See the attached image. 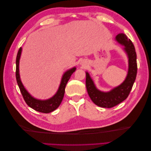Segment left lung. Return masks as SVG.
Segmentation results:
<instances>
[{
  "instance_id": "left-lung-1",
  "label": "left lung",
  "mask_w": 151,
  "mask_h": 151,
  "mask_svg": "<svg viewBox=\"0 0 151 151\" xmlns=\"http://www.w3.org/2000/svg\"><path fill=\"white\" fill-rule=\"evenodd\" d=\"M115 40L123 47V49L128 57L129 67L124 81L110 91H102L96 87L89 73L86 72V86L89 97L96 105L102 108H110L124 101L129 96L136 78L137 56L132 42L123 33L118 34Z\"/></svg>"
}]
</instances>
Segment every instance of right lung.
Instances as JSON below:
<instances>
[{"label": "right lung", "mask_w": 151, "mask_h": 151, "mask_svg": "<svg viewBox=\"0 0 151 151\" xmlns=\"http://www.w3.org/2000/svg\"><path fill=\"white\" fill-rule=\"evenodd\" d=\"M22 52V47L19 49L17 58H16V80H17V84L19 88L20 89L21 94L24 98V100L26 102L28 106L36 111L41 112V113L49 114L54 111L58 108L62 102L64 93H65V88L67 82L72 75V74L75 71L76 68V67H74L71 69L69 70L63 74L62 80H61L59 88L58 89V91L54 94L52 97L48 99H45V100H41V99H37L34 97L33 96L28 92L26 88H24V85L22 84L21 82L20 74H19V60Z\"/></svg>", "instance_id": "1"}]
</instances>
